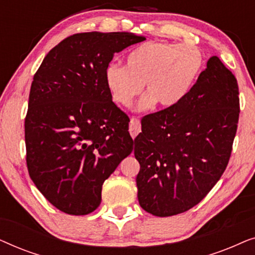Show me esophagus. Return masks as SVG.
<instances>
[{
  "label": "esophagus",
  "instance_id": "esophagus-1",
  "mask_svg": "<svg viewBox=\"0 0 255 255\" xmlns=\"http://www.w3.org/2000/svg\"><path fill=\"white\" fill-rule=\"evenodd\" d=\"M128 131H130L132 138H135L139 133H140L141 124H140V121H139L138 118H135V117L131 118L130 125H128Z\"/></svg>",
  "mask_w": 255,
  "mask_h": 255
}]
</instances>
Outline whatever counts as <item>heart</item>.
Returning a JSON list of instances; mask_svg holds the SVG:
<instances>
[{
    "instance_id": "heart-1",
    "label": "heart",
    "mask_w": 255,
    "mask_h": 255,
    "mask_svg": "<svg viewBox=\"0 0 255 255\" xmlns=\"http://www.w3.org/2000/svg\"><path fill=\"white\" fill-rule=\"evenodd\" d=\"M203 64V53L196 45L147 41L127 55L124 67L117 64L108 66L104 79L117 106L131 107L144 83L147 94L139 103V109H149L155 103L161 108H173L189 94Z\"/></svg>"
}]
</instances>
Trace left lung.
Wrapping results in <instances>:
<instances>
[{
    "instance_id": "left-lung-1",
    "label": "left lung",
    "mask_w": 255,
    "mask_h": 255,
    "mask_svg": "<svg viewBox=\"0 0 255 255\" xmlns=\"http://www.w3.org/2000/svg\"><path fill=\"white\" fill-rule=\"evenodd\" d=\"M239 108L237 79L214 55L182 102L141 118L134 156L145 211L168 217L207 196L229 163Z\"/></svg>"
}]
</instances>
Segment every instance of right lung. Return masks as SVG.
I'll list each match as a JSON object with an SVG mask.
<instances>
[{
    "mask_svg": "<svg viewBox=\"0 0 255 255\" xmlns=\"http://www.w3.org/2000/svg\"><path fill=\"white\" fill-rule=\"evenodd\" d=\"M144 40L130 32L75 33L33 76L24 123L27 170L65 214L97 209L103 182L133 149L130 120L113 102L104 73L115 53Z\"/></svg>",
    "mask_w": 255,
    "mask_h": 255,
    "instance_id": "add662e5",
    "label": "right lung"
}]
</instances>
